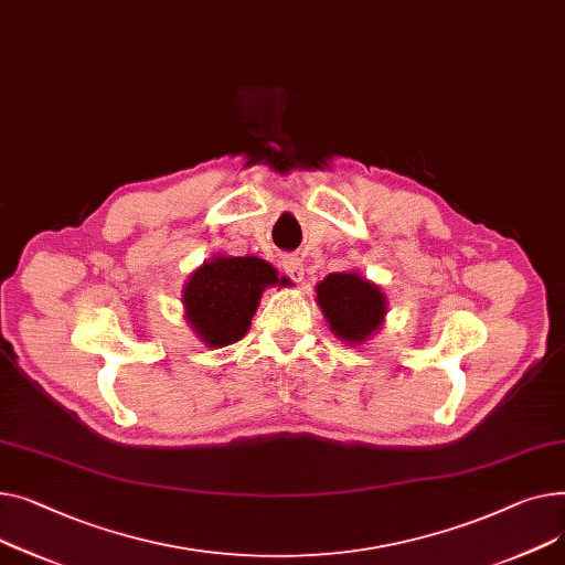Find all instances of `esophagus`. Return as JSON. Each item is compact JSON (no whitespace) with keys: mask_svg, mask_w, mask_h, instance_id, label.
<instances>
[{"mask_svg":"<svg viewBox=\"0 0 565 565\" xmlns=\"http://www.w3.org/2000/svg\"><path fill=\"white\" fill-rule=\"evenodd\" d=\"M282 269L287 274V278H291L294 282H301L303 276H306V269H303V262L298 257H285L282 262Z\"/></svg>","mask_w":565,"mask_h":565,"instance_id":"34e87169","label":"esophagus"}]
</instances>
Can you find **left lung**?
Returning a JSON list of instances; mask_svg holds the SVG:
<instances>
[{
	"instance_id": "left-lung-1",
	"label": "left lung",
	"mask_w": 565,
	"mask_h": 565,
	"mask_svg": "<svg viewBox=\"0 0 565 565\" xmlns=\"http://www.w3.org/2000/svg\"><path fill=\"white\" fill-rule=\"evenodd\" d=\"M317 301L344 342L367 340L385 317L381 289L355 274H330L317 287Z\"/></svg>"
}]
</instances>
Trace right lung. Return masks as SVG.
I'll list each match as a JSON object with an SVG mask.
<instances>
[{
    "label": "right lung",
    "instance_id": "add662e5",
    "mask_svg": "<svg viewBox=\"0 0 565 565\" xmlns=\"http://www.w3.org/2000/svg\"><path fill=\"white\" fill-rule=\"evenodd\" d=\"M269 285H278V274L259 257L205 262L184 287L186 319L210 347L237 342L250 326L264 287Z\"/></svg>",
    "mask_w": 565,
    "mask_h": 565
}]
</instances>
